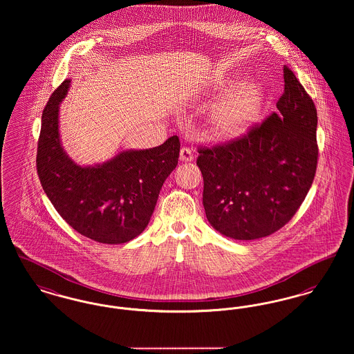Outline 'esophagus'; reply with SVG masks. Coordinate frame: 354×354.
Listing matches in <instances>:
<instances>
[{"instance_id":"obj_1","label":"esophagus","mask_w":354,"mask_h":354,"mask_svg":"<svg viewBox=\"0 0 354 354\" xmlns=\"http://www.w3.org/2000/svg\"><path fill=\"white\" fill-rule=\"evenodd\" d=\"M180 160L183 162H192L194 160V156L192 153V150L187 149V148H183L180 151Z\"/></svg>"}]
</instances>
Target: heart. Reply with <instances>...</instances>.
Returning <instances> with one entry per match:
<instances>
[{"instance_id":"obj_1","label":"heart","mask_w":354,"mask_h":354,"mask_svg":"<svg viewBox=\"0 0 354 354\" xmlns=\"http://www.w3.org/2000/svg\"><path fill=\"white\" fill-rule=\"evenodd\" d=\"M226 94L210 113L213 133L223 138H236L249 131L260 118L266 93L260 82L230 80L223 86Z\"/></svg>"}]
</instances>
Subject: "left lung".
I'll return each instance as SVG.
<instances>
[{
  "label": "left lung",
  "instance_id": "left-lung-1",
  "mask_svg": "<svg viewBox=\"0 0 354 354\" xmlns=\"http://www.w3.org/2000/svg\"><path fill=\"white\" fill-rule=\"evenodd\" d=\"M277 111L234 142L200 149L206 218L233 240L277 232L305 200L316 174L317 111L297 77L283 66Z\"/></svg>",
  "mask_w": 354,
  "mask_h": 354
}]
</instances>
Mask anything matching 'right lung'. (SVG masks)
Listing matches in <instances>:
<instances>
[{"label":"right lung","mask_w":354,"mask_h":354,"mask_svg":"<svg viewBox=\"0 0 354 354\" xmlns=\"http://www.w3.org/2000/svg\"><path fill=\"white\" fill-rule=\"evenodd\" d=\"M71 88L65 80L42 113L37 173L59 216L80 234L101 243H124L148 226L160 190L178 164L177 136L156 148L125 149L94 165H80L62 147L59 105Z\"/></svg>","instance_id":"1"}]
</instances>
